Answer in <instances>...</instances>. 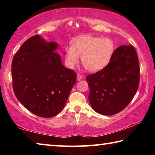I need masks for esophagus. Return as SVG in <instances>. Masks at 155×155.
Segmentation results:
<instances>
[{
  "instance_id": "34e87169",
  "label": "esophagus",
  "mask_w": 155,
  "mask_h": 155,
  "mask_svg": "<svg viewBox=\"0 0 155 155\" xmlns=\"http://www.w3.org/2000/svg\"><path fill=\"white\" fill-rule=\"evenodd\" d=\"M83 78V77L81 74H77V80L78 81H81V79H82V78Z\"/></svg>"
}]
</instances>
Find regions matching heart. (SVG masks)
Here are the masks:
<instances>
[{"label": "heart", "instance_id": "b5f03b06", "mask_svg": "<svg viewBox=\"0 0 155 155\" xmlns=\"http://www.w3.org/2000/svg\"><path fill=\"white\" fill-rule=\"evenodd\" d=\"M115 48L113 40L90 35L80 37L72 46L65 50V59L68 66L74 68L79 63V57L85 68L89 72L101 70L109 64Z\"/></svg>", "mask_w": 155, "mask_h": 155}]
</instances>
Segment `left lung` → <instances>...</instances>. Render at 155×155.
<instances>
[{
  "label": "left lung",
  "mask_w": 155,
  "mask_h": 155,
  "mask_svg": "<svg viewBox=\"0 0 155 155\" xmlns=\"http://www.w3.org/2000/svg\"><path fill=\"white\" fill-rule=\"evenodd\" d=\"M86 80L94 111L106 115L122 111L132 101L140 83V64L134 47L119 46L109 64Z\"/></svg>",
  "instance_id": "left-lung-1"
}]
</instances>
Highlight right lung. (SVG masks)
<instances>
[{
	"label": "right lung",
	"instance_id": "add662e5",
	"mask_svg": "<svg viewBox=\"0 0 155 155\" xmlns=\"http://www.w3.org/2000/svg\"><path fill=\"white\" fill-rule=\"evenodd\" d=\"M58 44L40 35L25 41L13 58V89L17 99L36 115L51 117L61 111L77 80L56 52Z\"/></svg>",
	"mask_w": 155,
	"mask_h": 155
}]
</instances>
